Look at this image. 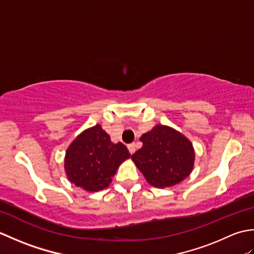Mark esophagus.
Masks as SVG:
<instances>
[{"label": "esophagus", "mask_w": 254, "mask_h": 254, "mask_svg": "<svg viewBox=\"0 0 254 254\" xmlns=\"http://www.w3.org/2000/svg\"><path fill=\"white\" fill-rule=\"evenodd\" d=\"M127 148H128V150H130L131 154H134V153H135V150H136V144L135 143L128 144L127 145Z\"/></svg>", "instance_id": "obj_1"}]
</instances>
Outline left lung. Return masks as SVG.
<instances>
[{
    "label": "left lung",
    "instance_id": "8db88e82",
    "mask_svg": "<svg viewBox=\"0 0 254 254\" xmlns=\"http://www.w3.org/2000/svg\"><path fill=\"white\" fill-rule=\"evenodd\" d=\"M143 146L132 159L145 179L156 188L171 187L190 175L194 163L191 142L181 133L156 126L141 136Z\"/></svg>",
    "mask_w": 254,
    "mask_h": 254
}]
</instances>
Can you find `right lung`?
Wrapping results in <instances>:
<instances>
[{
	"instance_id": "obj_1",
	"label": "right lung",
	"mask_w": 254,
	"mask_h": 254,
	"mask_svg": "<svg viewBox=\"0 0 254 254\" xmlns=\"http://www.w3.org/2000/svg\"><path fill=\"white\" fill-rule=\"evenodd\" d=\"M131 154L122 143H112L99 124L84 131L69 145L65 154L68 180L84 190L95 192L107 188L118 167Z\"/></svg>"
}]
</instances>
